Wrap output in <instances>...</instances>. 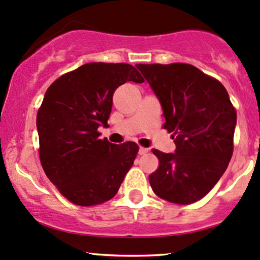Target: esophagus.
I'll return each mask as SVG.
<instances>
[{
	"label": "esophagus",
	"instance_id": "34e87169",
	"mask_svg": "<svg viewBox=\"0 0 260 260\" xmlns=\"http://www.w3.org/2000/svg\"><path fill=\"white\" fill-rule=\"evenodd\" d=\"M147 152H148V148H146V147H140V151H138V153H140V154H146Z\"/></svg>",
	"mask_w": 260,
	"mask_h": 260
}]
</instances>
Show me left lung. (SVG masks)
<instances>
[{
    "mask_svg": "<svg viewBox=\"0 0 260 260\" xmlns=\"http://www.w3.org/2000/svg\"><path fill=\"white\" fill-rule=\"evenodd\" d=\"M164 109V128L175 153L152 149L158 167L149 185L158 198L179 205L203 199L226 170L234 149L237 111L226 89L193 65L137 64Z\"/></svg>",
    "mask_w": 260,
    "mask_h": 260,
    "instance_id": "1",
    "label": "left lung"
}]
</instances>
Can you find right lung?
I'll return each mask as SVG.
<instances>
[{"label":"right lung","instance_id":"right-lung-1","mask_svg":"<svg viewBox=\"0 0 260 260\" xmlns=\"http://www.w3.org/2000/svg\"><path fill=\"white\" fill-rule=\"evenodd\" d=\"M145 79L133 65L89 62L57 78L38 111L39 156L49 180L70 203L94 206L111 200L138 153L137 143L101 140L115 89Z\"/></svg>","mask_w":260,"mask_h":260}]
</instances>
